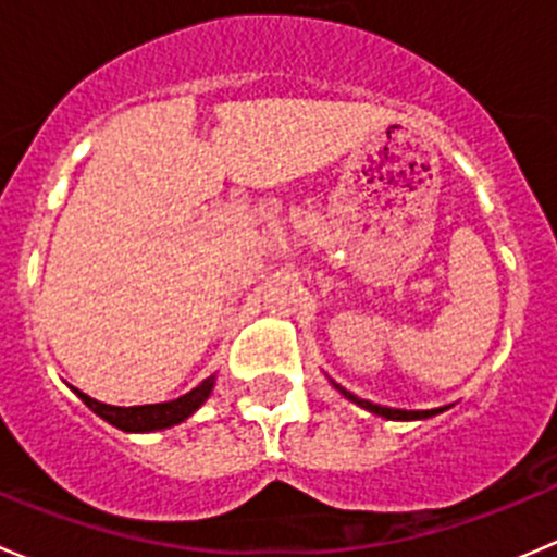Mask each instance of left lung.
Here are the masks:
<instances>
[{
    "label": "left lung",
    "instance_id": "obj_1",
    "mask_svg": "<svg viewBox=\"0 0 557 557\" xmlns=\"http://www.w3.org/2000/svg\"><path fill=\"white\" fill-rule=\"evenodd\" d=\"M331 385H334L336 391H339L342 396L347 398V401L358 404V407H361V409H367V412L377 414V418H385V420H429V418H434V414L445 412V409H447V407H436V409H393V407H383V404L367 401V398H358L356 393L345 391V387L336 385V383H331Z\"/></svg>",
    "mask_w": 557,
    "mask_h": 557
}]
</instances>
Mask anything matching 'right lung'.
Returning <instances> with one entry per match:
<instances>
[{
  "label": "right lung",
  "instance_id": "right-lung-1",
  "mask_svg": "<svg viewBox=\"0 0 557 557\" xmlns=\"http://www.w3.org/2000/svg\"><path fill=\"white\" fill-rule=\"evenodd\" d=\"M212 387H215V374L207 377L201 385H196L194 391L185 393V396L174 398V401L145 404V407H112V404H102L97 401V398L86 396V393L77 391V387L75 393L81 396V401L86 404L88 409H94L99 418L107 420L110 425H115V429L128 431V434H150V431L172 429V425L188 420L190 414L210 398Z\"/></svg>",
  "mask_w": 557,
  "mask_h": 557
}]
</instances>
